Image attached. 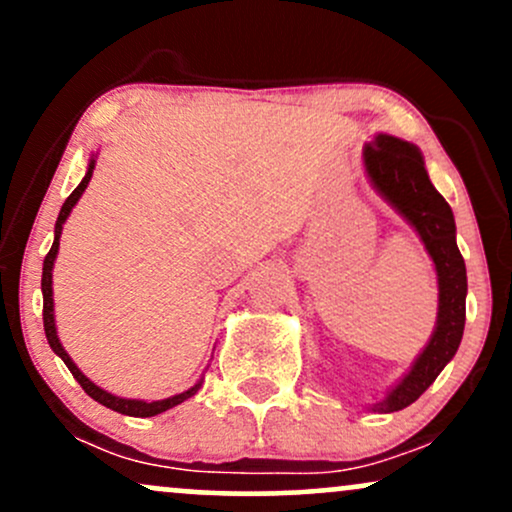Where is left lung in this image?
<instances>
[{
  "label": "left lung",
  "mask_w": 512,
  "mask_h": 512,
  "mask_svg": "<svg viewBox=\"0 0 512 512\" xmlns=\"http://www.w3.org/2000/svg\"><path fill=\"white\" fill-rule=\"evenodd\" d=\"M363 163L380 195L419 231L438 272L436 332L402 383L392 387L390 395L373 407L375 411L390 414L409 407L424 395L440 370L455 356L464 332L467 269L457 248L452 209L428 180L421 151L397 137L378 134L375 142L363 149Z\"/></svg>",
  "instance_id": "1"
}]
</instances>
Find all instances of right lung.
<instances>
[{
	"mask_svg": "<svg viewBox=\"0 0 512 512\" xmlns=\"http://www.w3.org/2000/svg\"><path fill=\"white\" fill-rule=\"evenodd\" d=\"M93 168H96V161L91 158V163H88V173L84 175V180L79 182V187L72 192V195L67 197V202L62 204L60 209V216H57V223H55V243H52V248L48 255H45V262H43V281H40V286H43V325H45V337H48V344L52 346V351H55L57 356L62 358L64 363H67V368L72 370V375L76 378V383L84 387V392L88 397H93L96 402H101L103 407L113 409V411H120V414H127V416H156L161 414V411H166L170 407H175V404L185 402L187 397H192L195 392L202 387V380L195 387H190L187 392H180V395L175 397H168V399H161V402H142V399H122V397H115L110 395V392L101 390L98 385H93L91 380L86 378L84 373H81L79 368H76V363L69 358L67 351L62 349L60 339H57V330H55V315H52V264H55V257H57V250H60V236H62V226L64 221H67L69 211L74 209V204L79 202V197L84 195L88 180H91L93 175Z\"/></svg>",
	"mask_w": 512,
	"mask_h": 512,
	"instance_id": "add662e5",
	"label": "right lung"
}]
</instances>
